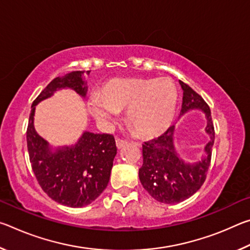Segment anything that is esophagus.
<instances>
[{
  "label": "esophagus",
  "instance_id": "34e87169",
  "mask_svg": "<svg viewBox=\"0 0 250 250\" xmlns=\"http://www.w3.org/2000/svg\"><path fill=\"white\" fill-rule=\"evenodd\" d=\"M126 143H128V141H125V140H122V139H120V138H117L116 139V145H117V147L118 149H121L122 146H125Z\"/></svg>",
  "mask_w": 250,
  "mask_h": 250
}]
</instances>
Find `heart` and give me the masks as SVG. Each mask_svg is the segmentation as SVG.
<instances>
[{
	"mask_svg": "<svg viewBox=\"0 0 250 250\" xmlns=\"http://www.w3.org/2000/svg\"><path fill=\"white\" fill-rule=\"evenodd\" d=\"M177 89L167 78H113L91 97L90 113L110 124L126 107L128 124L143 138L162 134L174 119Z\"/></svg>",
	"mask_w": 250,
	"mask_h": 250,
	"instance_id": "obj_1",
	"label": "heart"
}]
</instances>
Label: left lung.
Instances as JSON below:
<instances>
[{
	"mask_svg": "<svg viewBox=\"0 0 250 250\" xmlns=\"http://www.w3.org/2000/svg\"><path fill=\"white\" fill-rule=\"evenodd\" d=\"M180 84L183 90L181 116L193 109H200L205 112L207 119L205 131L210 140L204 147V158L193 164L185 163L176 153L174 125L170 126L159 138L143 143V164L139 168V179L146 191L154 200L164 204L183 202L201 188L206 180L215 140L214 125L208 104L188 84L182 80H180Z\"/></svg>",
	"mask_w": 250,
	"mask_h": 250,
	"instance_id": "8db88e82",
	"label": "left lung"
}]
</instances>
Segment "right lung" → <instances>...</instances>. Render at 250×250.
Returning <instances> with one entry per match:
<instances>
[{
    "mask_svg": "<svg viewBox=\"0 0 250 250\" xmlns=\"http://www.w3.org/2000/svg\"><path fill=\"white\" fill-rule=\"evenodd\" d=\"M83 71H71L53 79L33 101L26 131L27 150L36 180L47 195L59 204L83 207L94 202L107 188L113 159L117 154L112 134L83 132L75 146L54 152L34 128L35 105L54 92L70 88L86 97Z\"/></svg>",
    "mask_w": 250,
    "mask_h": 250,
    "instance_id": "add662e5",
    "label": "right lung"
}]
</instances>
